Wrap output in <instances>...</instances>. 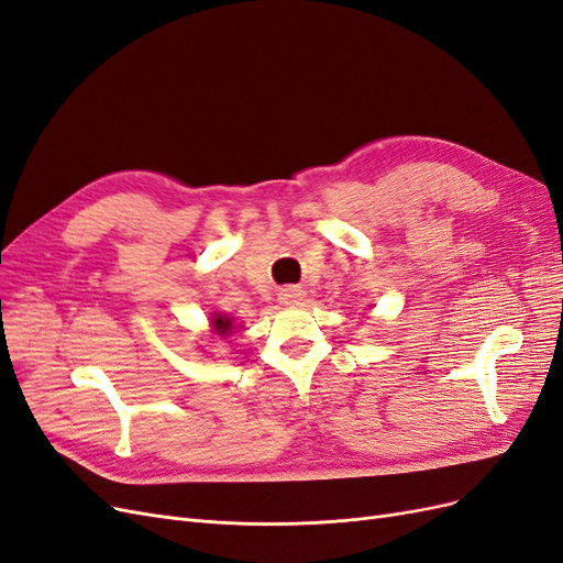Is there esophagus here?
<instances>
[{"label":"esophagus","instance_id":"esophagus-1","mask_svg":"<svg viewBox=\"0 0 563 563\" xmlns=\"http://www.w3.org/2000/svg\"><path fill=\"white\" fill-rule=\"evenodd\" d=\"M302 298H305V291L298 286H286L279 291V302L284 305H298Z\"/></svg>","mask_w":563,"mask_h":563}]
</instances>
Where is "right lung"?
Returning a JSON list of instances; mask_svg holds the SVG:
<instances>
[{
  "label": "right lung",
  "instance_id": "1",
  "mask_svg": "<svg viewBox=\"0 0 563 563\" xmlns=\"http://www.w3.org/2000/svg\"><path fill=\"white\" fill-rule=\"evenodd\" d=\"M211 323H213V331H216L218 335H225V333L232 331V319L225 317V314H216Z\"/></svg>",
  "mask_w": 563,
  "mask_h": 563
}]
</instances>
